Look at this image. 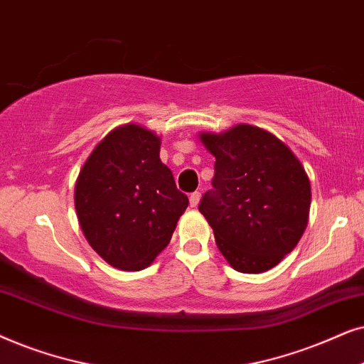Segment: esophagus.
I'll list each match as a JSON object with an SVG mask.
<instances>
[{"instance_id": "esophagus-1", "label": "esophagus", "mask_w": 364, "mask_h": 364, "mask_svg": "<svg viewBox=\"0 0 364 364\" xmlns=\"http://www.w3.org/2000/svg\"><path fill=\"white\" fill-rule=\"evenodd\" d=\"M200 200H201V193L200 191H195V193H191V196H190V205L195 208V206H198V203H200Z\"/></svg>"}]
</instances>
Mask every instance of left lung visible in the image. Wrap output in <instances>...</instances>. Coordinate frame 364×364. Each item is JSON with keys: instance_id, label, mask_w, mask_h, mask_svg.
<instances>
[{"instance_id": "8db88e82", "label": "left lung", "mask_w": 364, "mask_h": 364, "mask_svg": "<svg viewBox=\"0 0 364 364\" xmlns=\"http://www.w3.org/2000/svg\"><path fill=\"white\" fill-rule=\"evenodd\" d=\"M200 139L216 158L213 190L203 195L200 211L218 250L240 273L274 268L308 225L311 186L303 164L258 126L200 133Z\"/></svg>"}]
</instances>
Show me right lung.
Instances as JSON below:
<instances>
[{
	"mask_svg": "<svg viewBox=\"0 0 364 364\" xmlns=\"http://www.w3.org/2000/svg\"><path fill=\"white\" fill-rule=\"evenodd\" d=\"M159 146V136L143 126H119L98 143L76 179L75 208L85 238L118 269L151 264L188 208Z\"/></svg>",
	"mask_w": 364,
	"mask_h": 364,
	"instance_id": "right-lung-1",
	"label": "right lung"
}]
</instances>
